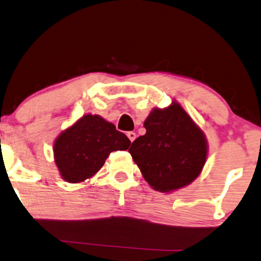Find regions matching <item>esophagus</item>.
Segmentation results:
<instances>
[{
  "mask_svg": "<svg viewBox=\"0 0 261 261\" xmlns=\"http://www.w3.org/2000/svg\"><path fill=\"white\" fill-rule=\"evenodd\" d=\"M127 137H128V140H130L131 142H134L135 140H136V134H135L134 131H128Z\"/></svg>",
  "mask_w": 261,
  "mask_h": 261,
  "instance_id": "esophagus-1",
  "label": "esophagus"
}]
</instances>
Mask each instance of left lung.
I'll return each instance as SVG.
<instances>
[{"mask_svg":"<svg viewBox=\"0 0 261 261\" xmlns=\"http://www.w3.org/2000/svg\"><path fill=\"white\" fill-rule=\"evenodd\" d=\"M147 133L128 149L151 189L171 193L193 182L203 171L209 145L204 131L173 100L155 107L144 120Z\"/></svg>","mask_w":261,"mask_h":261,"instance_id":"obj_1","label":"left lung"}]
</instances>
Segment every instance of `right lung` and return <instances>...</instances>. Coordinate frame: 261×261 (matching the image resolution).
<instances>
[{"label":"right lung","instance_id":"1","mask_svg":"<svg viewBox=\"0 0 261 261\" xmlns=\"http://www.w3.org/2000/svg\"><path fill=\"white\" fill-rule=\"evenodd\" d=\"M131 142L99 114L87 113L54 142V159L61 178L70 184L93 178L112 151L126 150Z\"/></svg>","mask_w":261,"mask_h":261}]
</instances>
